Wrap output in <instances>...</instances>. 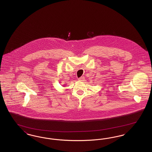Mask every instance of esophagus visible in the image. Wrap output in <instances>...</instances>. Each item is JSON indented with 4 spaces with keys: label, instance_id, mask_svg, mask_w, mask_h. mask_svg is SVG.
Listing matches in <instances>:
<instances>
[{
    "label": "esophagus",
    "instance_id": "34e87169",
    "mask_svg": "<svg viewBox=\"0 0 152 152\" xmlns=\"http://www.w3.org/2000/svg\"><path fill=\"white\" fill-rule=\"evenodd\" d=\"M78 80H79L80 81H83L85 80V78L84 77H81L79 78Z\"/></svg>",
    "mask_w": 152,
    "mask_h": 152
}]
</instances>
